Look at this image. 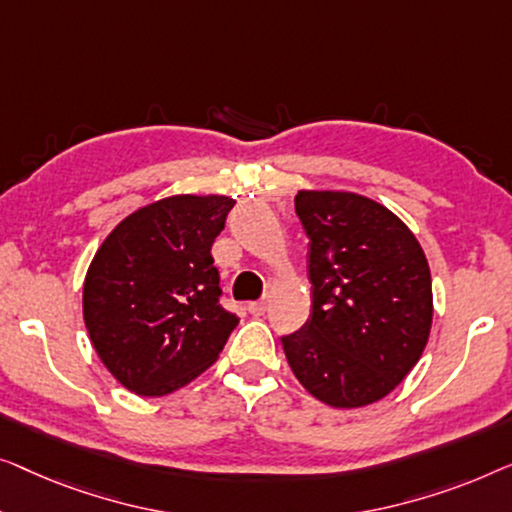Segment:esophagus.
<instances>
[{"label": "esophagus", "instance_id": "esophagus-1", "mask_svg": "<svg viewBox=\"0 0 512 512\" xmlns=\"http://www.w3.org/2000/svg\"><path fill=\"white\" fill-rule=\"evenodd\" d=\"M266 308H269V301L266 299H259V301H250L248 304V311L253 315H264Z\"/></svg>", "mask_w": 512, "mask_h": 512}]
</instances>
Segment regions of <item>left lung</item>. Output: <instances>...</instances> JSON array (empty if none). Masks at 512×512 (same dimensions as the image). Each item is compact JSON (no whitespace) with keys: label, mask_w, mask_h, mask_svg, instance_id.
Here are the masks:
<instances>
[{"label":"left lung","mask_w":512,"mask_h":512,"mask_svg":"<svg viewBox=\"0 0 512 512\" xmlns=\"http://www.w3.org/2000/svg\"><path fill=\"white\" fill-rule=\"evenodd\" d=\"M308 234L311 318L283 336L287 364L315 399L362 408L422 357L434 297L427 257L390 208L355 192L299 190Z\"/></svg>","instance_id":"1"}]
</instances>
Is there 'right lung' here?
<instances>
[{"label": "right lung", "instance_id": "1", "mask_svg": "<svg viewBox=\"0 0 512 512\" xmlns=\"http://www.w3.org/2000/svg\"><path fill=\"white\" fill-rule=\"evenodd\" d=\"M234 199L176 194L127 215L90 262L83 320L99 359L139 397L201 376L225 348L234 313L220 306L211 246Z\"/></svg>", "mask_w": 512, "mask_h": 512}]
</instances>
